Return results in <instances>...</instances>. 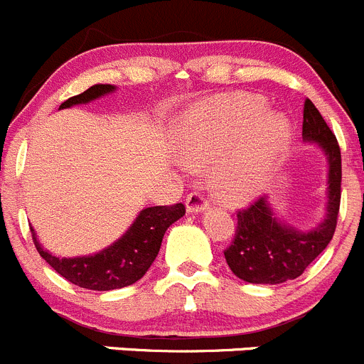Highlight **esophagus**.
I'll return each instance as SVG.
<instances>
[{
	"label": "esophagus",
	"instance_id": "1",
	"mask_svg": "<svg viewBox=\"0 0 364 364\" xmlns=\"http://www.w3.org/2000/svg\"><path fill=\"white\" fill-rule=\"evenodd\" d=\"M208 206H210V201L203 196L201 192H190L188 196H186V210H188V212L198 213V212H203V210H206Z\"/></svg>",
	"mask_w": 364,
	"mask_h": 364
}]
</instances>
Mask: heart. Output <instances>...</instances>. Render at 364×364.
<instances>
[{"label": "heart", "mask_w": 364, "mask_h": 364, "mask_svg": "<svg viewBox=\"0 0 364 364\" xmlns=\"http://www.w3.org/2000/svg\"><path fill=\"white\" fill-rule=\"evenodd\" d=\"M291 140L284 117L266 113L255 95H228L192 111L179 124L178 141L186 165L213 168L212 181L226 201L253 198L269 183Z\"/></svg>", "instance_id": "b5f03b06"}]
</instances>
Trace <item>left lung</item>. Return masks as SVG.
<instances>
[{
  "instance_id": "obj_1",
  "label": "left lung",
  "mask_w": 364,
  "mask_h": 364,
  "mask_svg": "<svg viewBox=\"0 0 364 364\" xmlns=\"http://www.w3.org/2000/svg\"><path fill=\"white\" fill-rule=\"evenodd\" d=\"M301 136L321 145L328 158L327 219L312 232H296L274 219L264 198L237 210L235 235L224 250V259L237 277L250 284H282L298 278L336 232L341 203V151L336 134L309 98L304 102Z\"/></svg>"
}]
</instances>
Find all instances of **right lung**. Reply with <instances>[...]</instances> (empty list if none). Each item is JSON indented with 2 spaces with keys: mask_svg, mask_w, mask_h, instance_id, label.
Segmentation results:
<instances>
[{
  "mask_svg": "<svg viewBox=\"0 0 364 364\" xmlns=\"http://www.w3.org/2000/svg\"><path fill=\"white\" fill-rule=\"evenodd\" d=\"M114 87L111 84H95L84 93L75 95L60 104V109L75 104H86L102 95L109 93ZM185 215V205L176 203L171 206H151L138 215L131 228L120 240L104 251L90 257L77 259H57L52 253L44 251L32 232L37 251L60 277L71 284L93 291H111L127 287L140 280L152 266L161 247L163 235L172 223Z\"/></svg>",
  "mask_w": 364,
  "mask_h": 364,
  "instance_id": "right-lung-1",
  "label": "right lung"
}]
</instances>
